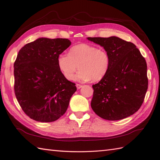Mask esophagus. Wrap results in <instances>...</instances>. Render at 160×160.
<instances>
[{
	"label": "esophagus",
	"mask_w": 160,
	"mask_h": 160,
	"mask_svg": "<svg viewBox=\"0 0 160 160\" xmlns=\"http://www.w3.org/2000/svg\"><path fill=\"white\" fill-rule=\"evenodd\" d=\"M76 87H77V89H81V88H82V87H83V85H81V84H78V83H77V84L76 85Z\"/></svg>",
	"instance_id": "1"
}]
</instances>
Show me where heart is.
<instances>
[{
    "label": "heart",
    "mask_w": 160,
    "mask_h": 160,
    "mask_svg": "<svg viewBox=\"0 0 160 160\" xmlns=\"http://www.w3.org/2000/svg\"><path fill=\"white\" fill-rule=\"evenodd\" d=\"M57 65L67 79L71 80L79 67L80 70L75 77V80L98 81L107 74L110 57L108 52L102 48L81 43L70 48L68 55L58 56Z\"/></svg>",
    "instance_id": "b5f03b06"
}]
</instances>
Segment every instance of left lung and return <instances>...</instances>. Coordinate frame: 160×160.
Masks as SVG:
<instances>
[{
	"label": "left lung",
	"mask_w": 160,
	"mask_h": 160,
	"mask_svg": "<svg viewBox=\"0 0 160 160\" xmlns=\"http://www.w3.org/2000/svg\"><path fill=\"white\" fill-rule=\"evenodd\" d=\"M104 48L110 57L107 74L92 85L91 106L106 120L126 118L141 107L148 88L147 63L133 43L117 37H88Z\"/></svg>",
	"instance_id": "left-lung-1"
}]
</instances>
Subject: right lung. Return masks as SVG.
Wrapping results in <instances>:
<instances>
[{
	"label": "right lung",
	"mask_w": 160,
	"mask_h": 160,
	"mask_svg": "<svg viewBox=\"0 0 160 160\" xmlns=\"http://www.w3.org/2000/svg\"><path fill=\"white\" fill-rule=\"evenodd\" d=\"M70 45L67 38H39L19 51L14 63V93L30 118L52 122L66 112L77 88L62 74L57 57Z\"/></svg>",
	"instance_id": "right-lung-1"
}]
</instances>
